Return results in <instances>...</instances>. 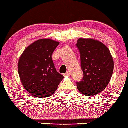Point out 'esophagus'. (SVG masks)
I'll return each mask as SVG.
<instances>
[{"label":"esophagus","instance_id":"34e87169","mask_svg":"<svg viewBox=\"0 0 128 128\" xmlns=\"http://www.w3.org/2000/svg\"><path fill=\"white\" fill-rule=\"evenodd\" d=\"M70 76V72H66L65 74H64V76Z\"/></svg>","mask_w":128,"mask_h":128}]
</instances>
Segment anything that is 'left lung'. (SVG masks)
<instances>
[{
	"instance_id": "left-lung-1",
	"label": "left lung",
	"mask_w": 128,
	"mask_h": 128,
	"mask_svg": "<svg viewBox=\"0 0 128 128\" xmlns=\"http://www.w3.org/2000/svg\"><path fill=\"white\" fill-rule=\"evenodd\" d=\"M80 50V66L84 72L78 90L84 96H94L105 89L113 74L112 54L102 43L93 39L80 38L76 44Z\"/></svg>"
}]
</instances>
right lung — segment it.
Returning <instances> with one entry per match:
<instances>
[{
    "instance_id": "right-lung-1",
    "label": "right lung",
    "mask_w": 128,
    "mask_h": 128,
    "mask_svg": "<svg viewBox=\"0 0 128 128\" xmlns=\"http://www.w3.org/2000/svg\"><path fill=\"white\" fill-rule=\"evenodd\" d=\"M60 44L50 39H40L27 47L19 59L18 69L23 87L38 98L52 96L64 76L56 72L52 54Z\"/></svg>"
}]
</instances>
